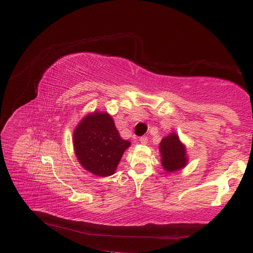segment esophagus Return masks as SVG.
<instances>
[{
	"mask_svg": "<svg viewBox=\"0 0 253 253\" xmlns=\"http://www.w3.org/2000/svg\"><path fill=\"white\" fill-rule=\"evenodd\" d=\"M140 142H141L142 144H147V143H148V137H147V136H142V137L140 138Z\"/></svg>",
	"mask_w": 253,
	"mask_h": 253,
	"instance_id": "1",
	"label": "esophagus"
}]
</instances>
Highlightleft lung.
<instances>
[{
	"mask_svg": "<svg viewBox=\"0 0 253 253\" xmlns=\"http://www.w3.org/2000/svg\"><path fill=\"white\" fill-rule=\"evenodd\" d=\"M160 152L162 166L168 173L179 170L187 165L186 147L180 142L176 132H171L162 139L160 143Z\"/></svg>",
	"mask_w": 253,
	"mask_h": 253,
	"instance_id": "8db88e82",
	"label": "left lung"
}]
</instances>
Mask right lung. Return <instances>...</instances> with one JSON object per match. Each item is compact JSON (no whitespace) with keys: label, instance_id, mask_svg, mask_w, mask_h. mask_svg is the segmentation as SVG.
<instances>
[{"label":"right lung","instance_id":"obj_1","mask_svg":"<svg viewBox=\"0 0 253 253\" xmlns=\"http://www.w3.org/2000/svg\"><path fill=\"white\" fill-rule=\"evenodd\" d=\"M129 146V141L121 138L114 121L107 113L88 114L74 131V149L79 163L98 176L114 174Z\"/></svg>","mask_w":253,"mask_h":253}]
</instances>
